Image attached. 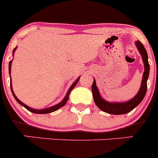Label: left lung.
<instances>
[{
  "label": "left lung",
  "mask_w": 158,
  "mask_h": 158,
  "mask_svg": "<svg viewBox=\"0 0 158 158\" xmlns=\"http://www.w3.org/2000/svg\"><path fill=\"white\" fill-rule=\"evenodd\" d=\"M136 46L139 49V52H140L141 55L142 57L143 62H144L145 72L143 73V77H142V86H141L138 94L132 100L125 102V103H109V102L105 101V100L101 98V96L99 93L95 80L93 81V85H92L93 99H94L96 106L100 110L104 111V112L111 114V115L126 114V113L132 111L135 107H136L144 98L145 95L146 93V90H147V80L148 77H149V73H150V65H149V62H148L147 52H146L144 46L142 45V43L140 41L136 42Z\"/></svg>",
  "instance_id": "1"
}]
</instances>
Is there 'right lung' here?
Segmentation results:
<instances>
[{
  "label": "right lung",
  "mask_w": 158,
  "mask_h": 158,
  "mask_svg": "<svg viewBox=\"0 0 158 158\" xmlns=\"http://www.w3.org/2000/svg\"><path fill=\"white\" fill-rule=\"evenodd\" d=\"M15 50H16V48H15L13 50V53H14V51H15ZM12 60H11L10 62H9V67H8V69H9V73H10V71H11V64H12ZM79 79H80V78H78L77 80L76 81H75L74 83L72 85H71L70 89H69V91H68V93H67L66 96H65V98H64V100H62V101L61 102V103H59V104H56V105L53 106V107H49V108H45V109H42V110L33 109V108H31V107H29L28 106H27V105H26V104H23V103H22V102L20 101V100H19V99L17 98V97H16V95L14 94L13 91H12V83H11V90H12V94H13V96H14V97H15V99H16V101H17L19 104H21L22 106H23V107H24L25 108H27V109L28 110V111H31V112L35 113V114H47V113H51V112H53V111H56V110L59 109L60 107H63V106L65 105V103H66L67 100H68V99H69V93H70L71 90H72V89L75 87V85H76L77 84V82H78V81H79Z\"/></svg>",
  "instance_id": "right-lung-1"
}]
</instances>
